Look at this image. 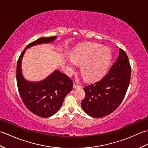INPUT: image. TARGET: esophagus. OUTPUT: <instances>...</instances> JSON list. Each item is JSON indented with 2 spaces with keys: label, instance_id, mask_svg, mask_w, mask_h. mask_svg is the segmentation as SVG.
<instances>
[{
  "label": "esophagus",
  "instance_id": "34e87169",
  "mask_svg": "<svg viewBox=\"0 0 148 148\" xmlns=\"http://www.w3.org/2000/svg\"><path fill=\"white\" fill-rule=\"evenodd\" d=\"M73 87H74V88H80L81 86L79 85V84H78V83H74V85H73Z\"/></svg>",
  "mask_w": 148,
  "mask_h": 148
}]
</instances>
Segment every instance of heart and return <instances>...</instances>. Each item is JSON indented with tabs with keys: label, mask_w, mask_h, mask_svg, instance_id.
<instances>
[{
	"label": "heart",
	"mask_w": 148,
	"mask_h": 148,
	"mask_svg": "<svg viewBox=\"0 0 148 148\" xmlns=\"http://www.w3.org/2000/svg\"><path fill=\"white\" fill-rule=\"evenodd\" d=\"M99 48V45L93 43L79 47L72 54V62H68V65L74 69V62L81 64V76L86 81L99 79L104 74L111 59V53L108 48Z\"/></svg>",
	"instance_id": "obj_1"
}]
</instances>
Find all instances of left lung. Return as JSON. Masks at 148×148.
<instances>
[{
    "label": "left lung",
    "instance_id": "obj_1",
    "mask_svg": "<svg viewBox=\"0 0 148 148\" xmlns=\"http://www.w3.org/2000/svg\"><path fill=\"white\" fill-rule=\"evenodd\" d=\"M109 71L101 79L84 88L86 93L81 103L84 111L93 118H102L111 114L121 104L129 86L131 66L124 50Z\"/></svg>",
    "mask_w": 148,
    "mask_h": 148
}]
</instances>
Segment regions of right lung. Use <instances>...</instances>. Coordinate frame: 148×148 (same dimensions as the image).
Masks as SVG:
<instances>
[{
    "mask_svg": "<svg viewBox=\"0 0 148 148\" xmlns=\"http://www.w3.org/2000/svg\"><path fill=\"white\" fill-rule=\"evenodd\" d=\"M56 37H41L29 44L17 62L16 81L21 99L30 111L42 118L50 117L58 111L65 96L72 90L73 83L67 75L58 70L40 82H29L22 76L21 62L25 49L39 44L53 42Z\"/></svg>",
    "mask_w": 148,
    "mask_h": 148,
    "instance_id": "right-lung-1",
    "label": "right lung"
}]
</instances>
